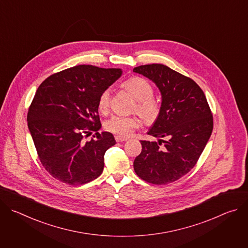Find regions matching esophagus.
<instances>
[{
	"label": "esophagus",
	"mask_w": 248,
	"mask_h": 248,
	"mask_svg": "<svg viewBox=\"0 0 248 248\" xmlns=\"http://www.w3.org/2000/svg\"><path fill=\"white\" fill-rule=\"evenodd\" d=\"M115 139H116L117 142H123V141H126L127 140L126 137H123V136H120V135L115 136Z\"/></svg>",
	"instance_id": "obj_1"
}]
</instances>
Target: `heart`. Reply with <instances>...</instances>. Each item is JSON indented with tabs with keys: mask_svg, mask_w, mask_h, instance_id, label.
Wrapping results in <instances>:
<instances>
[{
	"mask_svg": "<svg viewBox=\"0 0 248 248\" xmlns=\"http://www.w3.org/2000/svg\"><path fill=\"white\" fill-rule=\"evenodd\" d=\"M124 87L133 96L136 103L134 106L135 112L147 123L154 122L160 113V106L154 100V90L152 85L144 78L133 77L124 82ZM111 98V90L105 89L98 100V109L102 113H106L109 109ZM139 126V121L136 117L112 116L105 122V128L108 131L123 137L129 136L134 129Z\"/></svg>",
	"mask_w": 248,
	"mask_h": 248,
	"instance_id": "1",
	"label": "heart"
}]
</instances>
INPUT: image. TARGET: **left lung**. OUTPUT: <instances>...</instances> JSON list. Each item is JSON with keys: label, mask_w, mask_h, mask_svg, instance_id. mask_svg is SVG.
Listing matches in <instances>:
<instances>
[{"label": "left lung", "mask_w": 248, "mask_h": 248, "mask_svg": "<svg viewBox=\"0 0 248 248\" xmlns=\"http://www.w3.org/2000/svg\"><path fill=\"white\" fill-rule=\"evenodd\" d=\"M133 72L153 81L162 96L159 116L147 132L158 141H140L142 151L133 168L147 183L170 184L195 166L213 130V117L191 78L161 63L139 65Z\"/></svg>", "instance_id": "1"}]
</instances>
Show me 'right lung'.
<instances>
[{
  "instance_id": "right-lung-1",
  "label": "right lung",
  "mask_w": 248,
  "mask_h": 248,
  "mask_svg": "<svg viewBox=\"0 0 248 248\" xmlns=\"http://www.w3.org/2000/svg\"><path fill=\"white\" fill-rule=\"evenodd\" d=\"M121 68L80 64L55 74L38 87L30 105L27 123L39 159L60 182L80 186L102 173L104 155L116 144L98 114L101 93L121 78ZM95 131L94 139L83 141Z\"/></svg>"
}]
</instances>
